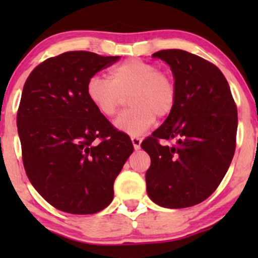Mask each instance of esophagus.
Wrapping results in <instances>:
<instances>
[{
  "label": "esophagus",
  "instance_id": "esophagus-1",
  "mask_svg": "<svg viewBox=\"0 0 258 258\" xmlns=\"http://www.w3.org/2000/svg\"><path fill=\"white\" fill-rule=\"evenodd\" d=\"M131 141H132L133 148H135L136 150L141 149V143H142V139L141 138H139V137H132Z\"/></svg>",
  "mask_w": 258,
  "mask_h": 258
}]
</instances>
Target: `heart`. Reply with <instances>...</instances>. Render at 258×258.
Returning a JSON list of instances; mask_svg holds the SVG:
<instances>
[{
    "label": "heart",
    "instance_id": "b5f03b06",
    "mask_svg": "<svg viewBox=\"0 0 258 258\" xmlns=\"http://www.w3.org/2000/svg\"><path fill=\"white\" fill-rule=\"evenodd\" d=\"M92 105L100 114L111 117L130 96L132 106L119 115L115 127L121 132L139 136L152 127L155 117H166L177 102L173 76L159 70L155 64L138 58L126 59L110 70V79L93 75L86 86Z\"/></svg>",
    "mask_w": 258,
    "mask_h": 258
}]
</instances>
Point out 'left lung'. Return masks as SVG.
<instances>
[{
    "mask_svg": "<svg viewBox=\"0 0 258 258\" xmlns=\"http://www.w3.org/2000/svg\"><path fill=\"white\" fill-rule=\"evenodd\" d=\"M153 57L170 65L177 102L165 122L141 144L152 160L146 173L148 195L167 209L198 205L217 189L232 162L235 102L221 70L199 55L164 49ZM161 139L176 143L162 146Z\"/></svg>",
    "mask_w": 258,
    "mask_h": 258,
    "instance_id": "obj_1",
    "label": "left lung"
}]
</instances>
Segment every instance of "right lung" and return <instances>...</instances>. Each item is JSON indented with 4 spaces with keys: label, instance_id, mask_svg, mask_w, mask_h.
Masks as SVG:
<instances>
[{
    "label": "right lung",
    "instance_id": "add662e5",
    "mask_svg": "<svg viewBox=\"0 0 258 258\" xmlns=\"http://www.w3.org/2000/svg\"><path fill=\"white\" fill-rule=\"evenodd\" d=\"M120 57L65 52L32 70L17 114L25 172L53 207L74 215L102 211L133 153L131 139L92 105L88 80Z\"/></svg>",
    "mask_w": 258,
    "mask_h": 258
}]
</instances>
